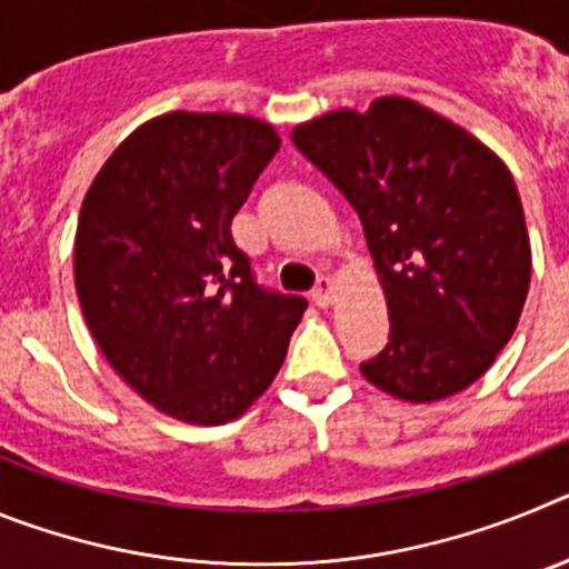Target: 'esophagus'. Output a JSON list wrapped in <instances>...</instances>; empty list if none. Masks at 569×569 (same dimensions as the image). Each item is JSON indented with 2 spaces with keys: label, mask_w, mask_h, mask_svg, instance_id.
Returning <instances> with one entry per match:
<instances>
[{
  "label": "esophagus",
  "mask_w": 569,
  "mask_h": 569,
  "mask_svg": "<svg viewBox=\"0 0 569 569\" xmlns=\"http://www.w3.org/2000/svg\"><path fill=\"white\" fill-rule=\"evenodd\" d=\"M333 293H336V284L330 276H319V281H316V288H313V301L319 305V308H328L330 301H333Z\"/></svg>",
  "instance_id": "esophagus-1"
}]
</instances>
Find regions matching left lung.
I'll use <instances>...</instances> for the list:
<instances>
[{
  "instance_id": "obj_1",
  "label": "left lung",
  "mask_w": 569,
  "mask_h": 569,
  "mask_svg": "<svg viewBox=\"0 0 569 569\" xmlns=\"http://www.w3.org/2000/svg\"><path fill=\"white\" fill-rule=\"evenodd\" d=\"M293 144L359 213L390 316L361 361L370 385L427 405L481 379L530 290V239L510 170L476 136L405 97L333 110Z\"/></svg>"
}]
</instances>
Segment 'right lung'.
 <instances>
[{"instance_id": "add662e5", "label": "right lung", "mask_w": 569, "mask_h": 569, "mask_svg": "<svg viewBox=\"0 0 569 569\" xmlns=\"http://www.w3.org/2000/svg\"><path fill=\"white\" fill-rule=\"evenodd\" d=\"M279 144L253 116L173 110L110 153L82 202L73 279L90 333L136 393L188 425L239 419L308 308L259 288L230 236Z\"/></svg>"}]
</instances>
